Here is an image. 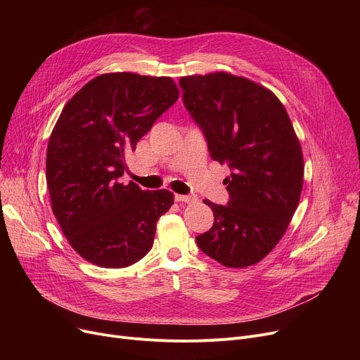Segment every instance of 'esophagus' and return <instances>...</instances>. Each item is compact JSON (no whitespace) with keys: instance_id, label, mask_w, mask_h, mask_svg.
<instances>
[{"instance_id":"obj_1","label":"esophagus","mask_w":360,"mask_h":360,"mask_svg":"<svg viewBox=\"0 0 360 360\" xmlns=\"http://www.w3.org/2000/svg\"><path fill=\"white\" fill-rule=\"evenodd\" d=\"M175 198H176V201H181V202H188V204H191V202H195L197 201V197L195 195H175Z\"/></svg>"}]
</instances>
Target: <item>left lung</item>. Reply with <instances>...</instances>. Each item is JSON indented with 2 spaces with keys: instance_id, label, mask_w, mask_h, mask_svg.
Instances as JSON below:
<instances>
[{
  "instance_id": "left-lung-1",
  "label": "left lung",
  "mask_w": 360,
  "mask_h": 360,
  "mask_svg": "<svg viewBox=\"0 0 360 360\" xmlns=\"http://www.w3.org/2000/svg\"><path fill=\"white\" fill-rule=\"evenodd\" d=\"M179 86L212 159L231 167L228 205L204 200L214 223L195 238L198 248L224 267L252 266L285 235L304 185L290 118L271 90L238 75H186Z\"/></svg>"
}]
</instances>
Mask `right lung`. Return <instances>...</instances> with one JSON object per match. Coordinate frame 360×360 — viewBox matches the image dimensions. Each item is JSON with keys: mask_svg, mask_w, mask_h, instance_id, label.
Segmentation results:
<instances>
[{"mask_svg": "<svg viewBox=\"0 0 360 360\" xmlns=\"http://www.w3.org/2000/svg\"><path fill=\"white\" fill-rule=\"evenodd\" d=\"M178 98L170 77L109 72L64 106L48 143L46 184L68 243L89 262L122 269L153 247L156 223L174 194L143 191L121 176L125 158Z\"/></svg>", "mask_w": 360, "mask_h": 360, "instance_id": "add662e5", "label": "right lung"}]
</instances>
